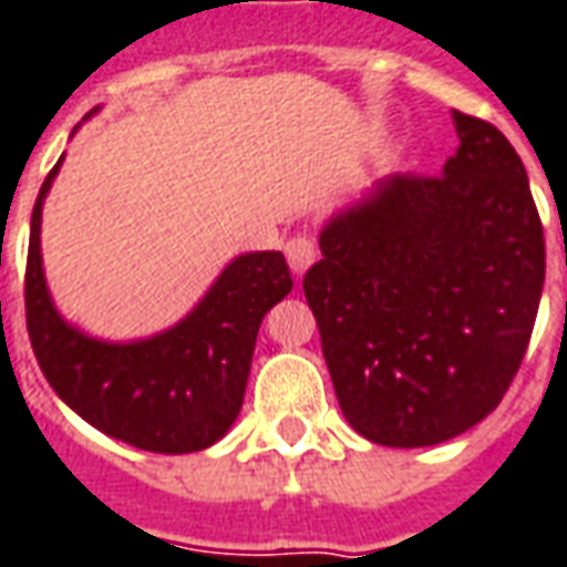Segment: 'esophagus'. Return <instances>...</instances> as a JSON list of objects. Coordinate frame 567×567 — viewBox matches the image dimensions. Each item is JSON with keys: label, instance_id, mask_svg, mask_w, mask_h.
<instances>
[{"label": "esophagus", "instance_id": "esophagus-1", "mask_svg": "<svg viewBox=\"0 0 567 567\" xmlns=\"http://www.w3.org/2000/svg\"><path fill=\"white\" fill-rule=\"evenodd\" d=\"M285 258H288V264H291V270L300 276V272H306L312 264H316L318 258L316 243L309 240V237H291V240L285 243Z\"/></svg>", "mask_w": 567, "mask_h": 567}]
</instances>
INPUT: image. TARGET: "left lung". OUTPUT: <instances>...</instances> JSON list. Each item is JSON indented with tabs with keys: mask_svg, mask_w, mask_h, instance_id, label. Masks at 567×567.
<instances>
[{
	"mask_svg": "<svg viewBox=\"0 0 567 567\" xmlns=\"http://www.w3.org/2000/svg\"><path fill=\"white\" fill-rule=\"evenodd\" d=\"M439 177L393 174L327 221L303 276L339 409L363 439L430 447L517 375L544 288L529 177L496 125L454 111Z\"/></svg>",
	"mask_w": 567,
	"mask_h": 567,
	"instance_id": "left-lung-1",
	"label": "left lung"
}]
</instances>
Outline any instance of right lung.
Returning a JSON list of instances; mask_svg holds the SVG:
<instances>
[{
  "mask_svg": "<svg viewBox=\"0 0 567 567\" xmlns=\"http://www.w3.org/2000/svg\"><path fill=\"white\" fill-rule=\"evenodd\" d=\"M60 165L38 192L29 230L27 327L38 367L56 396L104 435L153 454L204 451L237 421L258 327L295 285L285 255L234 258L165 333L134 342L86 337L56 312L41 267V207Z\"/></svg>",
  "mask_w": 567,
  "mask_h": 567,
  "instance_id": "1",
  "label": "right lung"
}]
</instances>
